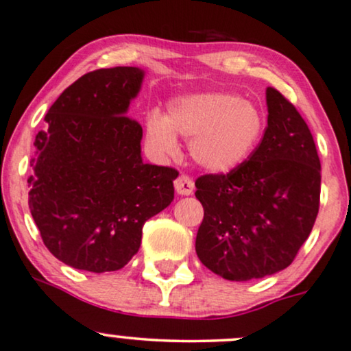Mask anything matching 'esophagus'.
Wrapping results in <instances>:
<instances>
[{"mask_svg":"<svg viewBox=\"0 0 351 351\" xmlns=\"http://www.w3.org/2000/svg\"><path fill=\"white\" fill-rule=\"evenodd\" d=\"M175 189L180 196H191L194 191V181L186 175H180L175 180Z\"/></svg>","mask_w":351,"mask_h":351,"instance_id":"34e87169","label":"esophagus"}]
</instances>
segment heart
I'll use <instances>...</instances> for the list:
<instances>
[{"instance_id": "heart-1", "label": "heart", "mask_w": 351, "mask_h": 351, "mask_svg": "<svg viewBox=\"0 0 351 351\" xmlns=\"http://www.w3.org/2000/svg\"><path fill=\"white\" fill-rule=\"evenodd\" d=\"M263 114L251 101L227 92H197L173 99L167 114L150 113L149 144L157 154L178 152L176 136L189 141V154L210 173H230L246 160L263 134Z\"/></svg>"}]
</instances>
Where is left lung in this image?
<instances>
[{
  "label": "left lung",
  "mask_w": 351,
  "mask_h": 351,
  "mask_svg": "<svg viewBox=\"0 0 351 351\" xmlns=\"http://www.w3.org/2000/svg\"><path fill=\"white\" fill-rule=\"evenodd\" d=\"M267 128L250 160L227 175H204L196 252L212 272L233 282L287 269L319 212L321 162L313 134L293 105L265 90Z\"/></svg>",
  "instance_id": "1"
}]
</instances>
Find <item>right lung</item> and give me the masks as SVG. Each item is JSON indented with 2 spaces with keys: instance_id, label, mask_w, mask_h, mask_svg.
Returning a JSON list of instances; mask_svg holds the SVG:
<instances>
[{
  "instance_id": "right-lung-1",
  "label": "right lung",
  "mask_w": 351,
  "mask_h": 351,
  "mask_svg": "<svg viewBox=\"0 0 351 351\" xmlns=\"http://www.w3.org/2000/svg\"><path fill=\"white\" fill-rule=\"evenodd\" d=\"M144 71L84 74L48 110L30 160L29 208L56 259L112 272L139 251L143 227L175 197L178 171L143 162L141 124L126 117Z\"/></svg>"
}]
</instances>
